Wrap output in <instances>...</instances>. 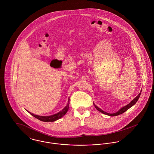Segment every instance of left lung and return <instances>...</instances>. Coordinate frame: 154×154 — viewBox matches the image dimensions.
<instances>
[{
  "label": "left lung",
  "instance_id": "obj_1",
  "mask_svg": "<svg viewBox=\"0 0 154 154\" xmlns=\"http://www.w3.org/2000/svg\"><path fill=\"white\" fill-rule=\"evenodd\" d=\"M141 92H142V90H141V91L140 92V93H139V94H138L135 98H134L128 104H127V105H125V106L122 107V108L121 109H120L117 112L112 113V114L107 113L106 112H105V111L102 110L100 108H99L98 106H97L94 103H93V104H94V105L96 109L97 110H98L99 112H102V114H105V115H107V116H111V117H112V116H119V115H120V114H123L124 112H125L127 109H128L130 108H131V106H133L137 102V101L138 100V99H139V97H140V96Z\"/></svg>",
  "mask_w": 154,
  "mask_h": 154
}]
</instances>
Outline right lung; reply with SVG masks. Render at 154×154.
Segmentation results:
<instances>
[{
  "mask_svg": "<svg viewBox=\"0 0 154 154\" xmlns=\"http://www.w3.org/2000/svg\"><path fill=\"white\" fill-rule=\"evenodd\" d=\"M69 98L68 99V103L66 104V105L62 109L61 111H60L59 112L52 115V116H38V115H35L32 113H31L30 112H29V111H27L31 116H32L34 117L37 119L38 120L42 121V122H53L55 121H57L59 119H60L62 118L68 111V109H69Z\"/></svg>",
  "mask_w": 154,
  "mask_h": 154,
  "instance_id": "1",
  "label": "right lung"
}]
</instances>
